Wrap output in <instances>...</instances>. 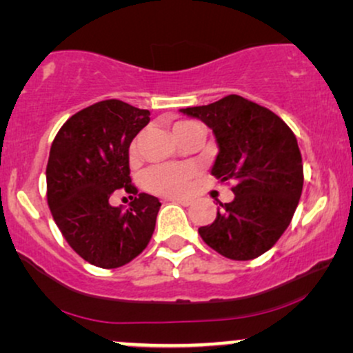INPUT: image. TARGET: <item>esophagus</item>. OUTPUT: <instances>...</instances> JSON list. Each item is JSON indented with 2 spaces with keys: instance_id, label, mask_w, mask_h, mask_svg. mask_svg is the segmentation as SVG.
I'll use <instances>...</instances> for the list:
<instances>
[{
  "instance_id": "1",
  "label": "esophagus",
  "mask_w": 353,
  "mask_h": 353,
  "mask_svg": "<svg viewBox=\"0 0 353 353\" xmlns=\"http://www.w3.org/2000/svg\"><path fill=\"white\" fill-rule=\"evenodd\" d=\"M170 201L178 203V205H181V206H188L190 203H192V200H190V198H170Z\"/></svg>"
}]
</instances>
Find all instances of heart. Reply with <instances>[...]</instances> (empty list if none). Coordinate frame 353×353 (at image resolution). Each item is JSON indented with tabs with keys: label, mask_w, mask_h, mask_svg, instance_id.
<instances>
[{
	"label": "heart",
	"mask_w": 353,
	"mask_h": 353,
	"mask_svg": "<svg viewBox=\"0 0 353 353\" xmlns=\"http://www.w3.org/2000/svg\"><path fill=\"white\" fill-rule=\"evenodd\" d=\"M192 123L194 122H178L173 127V130L185 125H192ZM135 153L137 147L134 143L130 148V155L135 157ZM193 175V167L186 163H163L148 168L143 173L142 183L143 188L150 193L161 194V196H180L188 190Z\"/></svg>",
	"instance_id": "obj_1"
}]
</instances>
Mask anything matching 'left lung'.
<instances>
[{"label":"left lung","instance_id":"obj_1","mask_svg":"<svg viewBox=\"0 0 353 353\" xmlns=\"http://www.w3.org/2000/svg\"><path fill=\"white\" fill-rule=\"evenodd\" d=\"M180 112L216 137L211 175L234 181V200L219 203L216 219L198 230L203 241L234 261L264 254L288 230L301 200L304 170L296 135L274 112L236 94Z\"/></svg>","mask_w":353,"mask_h":353}]
</instances>
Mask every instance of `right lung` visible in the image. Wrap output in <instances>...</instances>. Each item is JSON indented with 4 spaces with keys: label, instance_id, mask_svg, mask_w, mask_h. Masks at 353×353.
I'll list each match as a JSON object with an SVG mask.
<instances>
[{
    "label": "right lung",
    "instance_id": "right-lung-1",
    "mask_svg": "<svg viewBox=\"0 0 353 353\" xmlns=\"http://www.w3.org/2000/svg\"><path fill=\"white\" fill-rule=\"evenodd\" d=\"M150 112L117 99L74 114L49 152L48 205L69 246L97 268L114 269L142 252L155 230L159 198L132 185L128 148ZM114 191L134 194L129 208L112 207Z\"/></svg>",
    "mask_w": 353,
    "mask_h": 353
}]
</instances>
